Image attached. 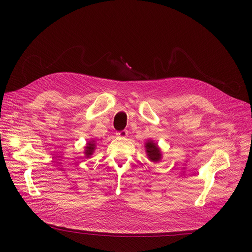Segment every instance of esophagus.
Masks as SVG:
<instances>
[{
    "mask_svg": "<svg viewBox=\"0 0 252 252\" xmlns=\"http://www.w3.org/2000/svg\"><path fill=\"white\" fill-rule=\"evenodd\" d=\"M127 135H128V133H127V130H126V129H124V130H122V131H117V133H116V136H117L118 138H122V139L126 138Z\"/></svg>",
    "mask_w": 252,
    "mask_h": 252,
    "instance_id": "obj_1",
    "label": "esophagus"
}]
</instances>
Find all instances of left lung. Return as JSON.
Returning a JSON list of instances; mask_svg holds the SVG:
<instances>
[{"instance_id":"obj_1","label":"left lung","mask_w":252,"mask_h":252,"mask_svg":"<svg viewBox=\"0 0 252 252\" xmlns=\"http://www.w3.org/2000/svg\"><path fill=\"white\" fill-rule=\"evenodd\" d=\"M145 151H146L148 159L152 162H158L161 160L162 152L157 143L152 140H148L145 143Z\"/></svg>"}]
</instances>
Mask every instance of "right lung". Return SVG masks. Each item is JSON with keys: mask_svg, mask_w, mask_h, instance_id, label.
<instances>
[{"mask_svg": "<svg viewBox=\"0 0 252 252\" xmlns=\"http://www.w3.org/2000/svg\"><path fill=\"white\" fill-rule=\"evenodd\" d=\"M95 149H96V141L91 139L90 141L87 142V145L85 146V151H84L85 157L90 158L93 155V153H94Z\"/></svg>", "mask_w": 252, "mask_h": 252, "instance_id": "1", "label": "right lung"}]
</instances>
